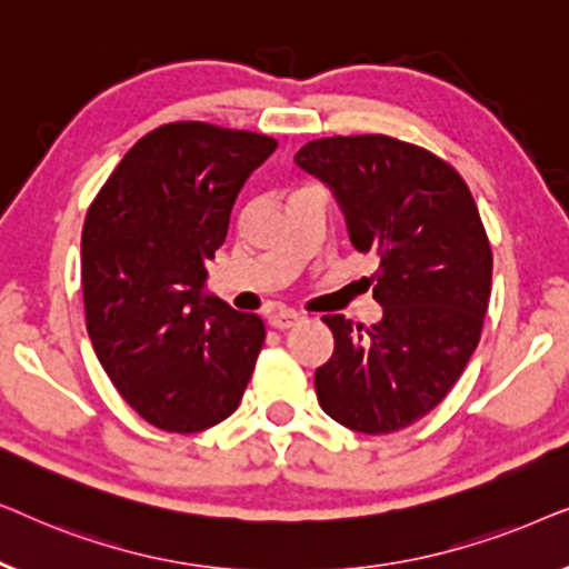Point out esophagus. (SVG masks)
Masks as SVG:
<instances>
[{"label": "esophagus", "mask_w": 569, "mask_h": 569, "mask_svg": "<svg viewBox=\"0 0 569 569\" xmlns=\"http://www.w3.org/2000/svg\"><path fill=\"white\" fill-rule=\"evenodd\" d=\"M302 321V316L300 313H295V310H274V313L269 316V326L271 329H279V331H284V329H292L295 323H300Z\"/></svg>", "instance_id": "obj_1"}]
</instances>
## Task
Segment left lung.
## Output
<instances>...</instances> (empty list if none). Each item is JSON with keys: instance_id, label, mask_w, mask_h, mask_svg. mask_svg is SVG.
Returning <instances> with one entry per match:
<instances>
[{"instance_id": "obj_1", "label": "left lung", "mask_w": 569, "mask_h": 569, "mask_svg": "<svg viewBox=\"0 0 569 569\" xmlns=\"http://www.w3.org/2000/svg\"><path fill=\"white\" fill-rule=\"evenodd\" d=\"M295 162L329 186L357 251L376 253L378 323L323 316L333 355L316 370L321 409L365 435L403 430L446 399L479 345L492 248L456 168L386 134L308 142Z\"/></svg>"}]
</instances>
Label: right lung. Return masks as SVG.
I'll return each instance as SVG.
<instances>
[{
  "label": "right lung",
  "instance_id": "right-lung-1",
  "mask_svg": "<svg viewBox=\"0 0 569 569\" xmlns=\"http://www.w3.org/2000/svg\"><path fill=\"white\" fill-rule=\"evenodd\" d=\"M277 150L253 131L178 121L123 154L82 228L88 333L123 401L166 432L238 409L267 329L207 295L248 176Z\"/></svg>",
  "mask_w": 569,
  "mask_h": 569
}]
</instances>
